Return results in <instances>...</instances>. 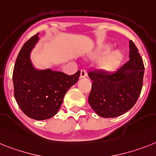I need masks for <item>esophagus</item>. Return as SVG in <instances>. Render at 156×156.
<instances>
[{
  "instance_id": "1",
  "label": "esophagus",
  "mask_w": 156,
  "mask_h": 156,
  "mask_svg": "<svg viewBox=\"0 0 156 156\" xmlns=\"http://www.w3.org/2000/svg\"><path fill=\"white\" fill-rule=\"evenodd\" d=\"M87 76V73L85 70H81V74H80V78H86Z\"/></svg>"
}]
</instances>
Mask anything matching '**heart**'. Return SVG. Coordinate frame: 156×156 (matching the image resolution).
<instances>
[{
  "instance_id": "obj_1",
  "label": "heart",
  "mask_w": 156,
  "mask_h": 156,
  "mask_svg": "<svg viewBox=\"0 0 156 156\" xmlns=\"http://www.w3.org/2000/svg\"><path fill=\"white\" fill-rule=\"evenodd\" d=\"M112 44H104L99 46L89 54V58L92 60H97L104 57L100 62L99 67L106 72H113L121 65L123 59V53L120 50H114Z\"/></svg>"
}]
</instances>
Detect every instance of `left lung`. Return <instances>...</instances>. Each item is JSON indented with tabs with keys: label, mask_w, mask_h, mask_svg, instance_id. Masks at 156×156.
<instances>
[{
	"label": "left lung",
	"mask_w": 156,
	"mask_h": 156,
	"mask_svg": "<svg viewBox=\"0 0 156 156\" xmlns=\"http://www.w3.org/2000/svg\"><path fill=\"white\" fill-rule=\"evenodd\" d=\"M143 60L129 41V60L114 73L93 70L89 104L99 116L115 118L130 110L137 101L143 86Z\"/></svg>",
	"instance_id": "obj_1"
}]
</instances>
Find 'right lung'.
<instances>
[{"instance_id": "obj_1", "label": "right lung", "mask_w": 156, "mask_h": 156, "mask_svg": "<svg viewBox=\"0 0 156 156\" xmlns=\"http://www.w3.org/2000/svg\"><path fill=\"white\" fill-rule=\"evenodd\" d=\"M34 35L22 47L14 70V96L22 112L30 119L44 120L57 114L69 89L78 82L80 70L73 75L52 69L35 68L30 53L39 41Z\"/></svg>"}]
</instances>
